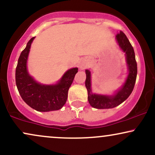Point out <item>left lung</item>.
<instances>
[{
    "label": "left lung",
    "mask_w": 155,
    "mask_h": 155,
    "mask_svg": "<svg viewBox=\"0 0 155 155\" xmlns=\"http://www.w3.org/2000/svg\"><path fill=\"white\" fill-rule=\"evenodd\" d=\"M117 42L123 51L125 52L127 61L129 66V75L126 82L116 95L109 96L93 94L91 91V73L89 70H86L87 79L85 85L88 91V101L92 107L96 109H111L116 107L124 101L130 97L134 89L137 74V64L135 59L134 48L129 41L128 38L123 31H120L117 34Z\"/></svg>",
    "instance_id": "left-lung-1"
}]
</instances>
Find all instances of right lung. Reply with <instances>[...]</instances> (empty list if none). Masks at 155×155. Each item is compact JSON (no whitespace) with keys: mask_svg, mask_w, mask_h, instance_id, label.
<instances>
[{"mask_svg":"<svg viewBox=\"0 0 155 155\" xmlns=\"http://www.w3.org/2000/svg\"><path fill=\"white\" fill-rule=\"evenodd\" d=\"M35 37L31 38L21 52L15 68V83L21 98L31 108L38 111L58 110L65 104L68 91L78 72L77 68L69 69L56 85L38 84L28 75L26 68L31 44Z\"/></svg>","mask_w":155,"mask_h":155,"instance_id":"add662e5","label":"right lung"}]
</instances>
